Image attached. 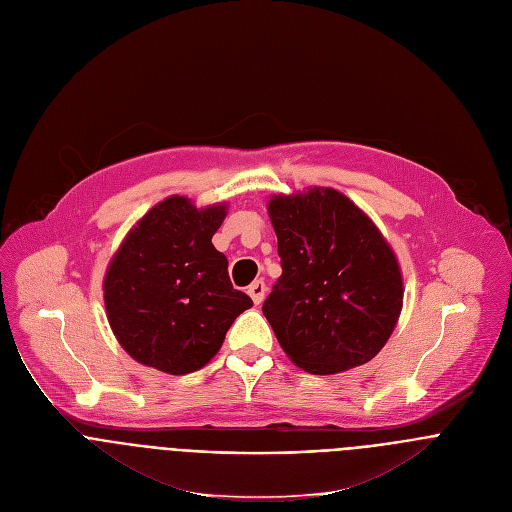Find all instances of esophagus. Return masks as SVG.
Instances as JSON below:
<instances>
[{
    "label": "esophagus",
    "instance_id": "34e87169",
    "mask_svg": "<svg viewBox=\"0 0 512 512\" xmlns=\"http://www.w3.org/2000/svg\"><path fill=\"white\" fill-rule=\"evenodd\" d=\"M249 296L253 298V302L255 304H261L263 302V298H265V292H267V286H265V282L263 280H257V282H253L251 286H249Z\"/></svg>",
    "mask_w": 512,
    "mask_h": 512
}]
</instances>
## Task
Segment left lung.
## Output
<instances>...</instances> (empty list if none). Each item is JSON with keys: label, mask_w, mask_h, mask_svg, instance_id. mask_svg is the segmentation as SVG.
I'll list each match as a JSON object with an SVG mask.
<instances>
[{"label": "left lung", "mask_w": 512, "mask_h": 512, "mask_svg": "<svg viewBox=\"0 0 512 512\" xmlns=\"http://www.w3.org/2000/svg\"><path fill=\"white\" fill-rule=\"evenodd\" d=\"M269 218L282 276L263 315L282 350L311 374L372 360L391 337L403 302L401 271L379 228L329 187L274 195Z\"/></svg>", "instance_id": "obj_1"}]
</instances>
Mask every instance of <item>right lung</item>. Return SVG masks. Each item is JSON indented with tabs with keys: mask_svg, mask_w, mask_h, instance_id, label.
<instances>
[{
	"mask_svg": "<svg viewBox=\"0 0 512 512\" xmlns=\"http://www.w3.org/2000/svg\"><path fill=\"white\" fill-rule=\"evenodd\" d=\"M224 216L222 203L197 210L175 195L127 234L107 269L105 306L131 358L168 374L195 372L253 306L232 288L228 259L212 245Z\"/></svg>",
	"mask_w": 512,
	"mask_h": 512,
	"instance_id": "add662e5",
	"label": "right lung"
}]
</instances>
